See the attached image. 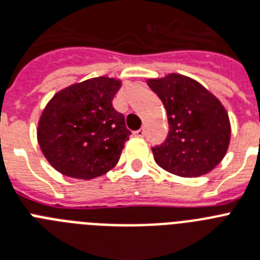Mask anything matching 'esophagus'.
<instances>
[{
    "label": "esophagus",
    "instance_id": "esophagus-1",
    "mask_svg": "<svg viewBox=\"0 0 260 260\" xmlns=\"http://www.w3.org/2000/svg\"><path fill=\"white\" fill-rule=\"evenodd\" d=\"M134 135L135 137H141V138H142L143 135H145V130H143V128H139V130L134 132Z\"/></svg>",
    "mask_w": 260,
    "mask_h": 260
}]
</instances>
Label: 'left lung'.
Returning a JSON list of instances; mask_svg holds the SVG:
<instances>
[{
  "instance_id": "obj_1",
  "label": "left lung",
  "mask_w": 260,
  "mask_h": 260,
  "mask_svg": "<svg viewBox=\"0 0 260 260\" xmlns=\"http://www.w3.org/2000/svg\"><path fill=\"white\" fill-rule=\"evenodd\" d=\"M147 85L164 102L169 119L166 141L151 149L156 165L184 178L201 177L219 165L231 135L219 100L195 79L175 73L147 79Z\"/></svg>"
}]
</instances>
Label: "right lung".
Segmentation results:
<instances>
[{
    "label": "right lung",
    "instance_id": "add662e5",
    "mask_svg": "<svg viewBox=\"0 0 260 260\" xmlns=\"http://www.w3.org/2000/svg\"><path fill=\"white\" fill-rule=\"evenodd\" d=\"M119 79L96 77L58 91L38 122L37 138L49 164L66 177L93 179L111 170L132 134L113 107Z\"/></svg>",
    "mask_w": 260,
    "mask_h": 260
}]
</instances>
